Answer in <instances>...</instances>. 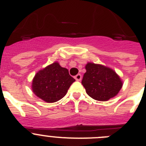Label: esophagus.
I'll return each mask as SVG.
<instances>
[{"mask_svg": "<svg viewBox=\"0 0 146 146\" xmlns=\"http://www.w3.org/2000/svg\"><path fill=\"white\" fill-rule=\"evenodd\" d=\"M74 79L77 81H80L81 79H82V75L80 74H78L74 77Z\"/></svg>", "mask_w": 146, "mask_h": 146, "instance_id": "34e87169", "label": "esophagus"}]
</instances>
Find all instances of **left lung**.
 Returning <instances> with one entry per match:
<instances>
[{"label": "left lung", "mask_w": 146, "mask_h": 146, "mask_svg": "<svg viewBox=\"0 0 146 146\" xmlns=\"http://www.w3.org/2000/svg\"><path fill=\"white\" fill-rule=\"evenodd\" d=\"M86 69L82 84L89 96L98 101H108L118 94L122 82L114 71L92 63H88Z\"/></svg>", "instance_id": "left-lung-1"}]
</instances>
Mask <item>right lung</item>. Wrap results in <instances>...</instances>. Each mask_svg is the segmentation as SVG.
Returning <instances> with one entry per match:
<instances>
[{"label":"right lung","mask_w":146,"mask_h":146,"mask_svg":"<svg viewBox=\"0 0 146 146\" xmlns=\"http://www.w3.org/2000/svg\"><path fill=\"white\" fill-rule=\"evenodd\" d=\"M75 80L69 71L58 63H53L39 71L33 80L32 90L38 97L49 103L64 97Z\"/></svg>","instance_id":"obj_1"}]
</instances>
